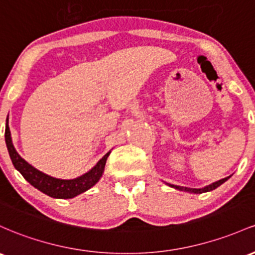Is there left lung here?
I'll return each mask as SVG.
<instances>
[{"label":"left lung","mask_w":255,"mask_h":255,"mask_svg":"<svg viewBox=\"0 0 255 255\" xmlns=\"http://www.w3.org/2000/svg\"><path fill=\"white\" fill-rule=\"evenodd\" d=\"M229 178H230V177H226V178H224V179H220V180L215 181V183L211 184V185H208V186H206V187H203V189H186V187H181V186H177V185H170V186L175 187V189H178V190H184V191H189V192H191V194H202V192L212 191V190L217 189L218 186H220L223 183H225V181L228 180Z\"/></svg>","instance_id":"left-lung-1"}]
</instances>
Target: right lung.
Returning <instances> with one entry per match:
<instances>
[{"label":"right lung","mask_w":255,"mask_h":255,"mask_svg":"<svg viewBox=\"0 0 255 255\" xmlns=\"http://www.w3.org/2000/svg\"><path fill=\"white\" fill-rule=\"evenodd\" d=\"M5 144H7L8 152H9L10 159L13 162V166L15 167L21 175L29 181L33 187L43 192V194L50 196L54 198H72L75 196L82 194L91 189L92 186L96 185L102 177L103 172H104L106 159H108L110 152L100 159L99 162L93 167L88 173L81 175L76 179H71V180H63V179H55L49 175L44 174L36 168H33L31 164L27 163L24 158L19 156L16 150L14 149L12 138H10V130L9 126H8V117H7V125H5Z\"/></svg>","instance_id":"obj_1"}]
</instances>
